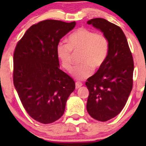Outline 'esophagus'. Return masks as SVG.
<instances>
[{
	"instance_id": "obj_1",
	"label": "esophagus",
	"mask_w": 146,
	"mask_h": 146,
	"mask_svg": "<svg viewBox=\"0 0 146 146\" xmlns=\"http://www.w3.org/2000/svg\"><path fill=\"white\" fill-rule=\"evenodd\" d=\"M82 84L80 82H76V89H78V88H80V87L82 86Z\"/></svg>"
}]
</instances>
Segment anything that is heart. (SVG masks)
<instances>
[{
    "mask_svg": "<svg viewBox=\"0 0 146 146\" xmlns=\"http://www.w3.org/2000/svg\"><path fill=\"white\" fill-rule=\"evenodd\" d=\"M74 53H82L81 65L75 67L71 75L77 80H84L92 75V71L100 69L107 59L109 42L102 34L85 27L76 29L68 38V44L60 42L56 46L57 56L64 69L70 71Z\"/></svg>",
    "mask_w": 146,
    "mask_h": 146,
    "instance_id": "obj_1",
    "label": "heart"
}]
</instances>
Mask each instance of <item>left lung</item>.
<instances>
[{
	"mask_svg": "<svg viewBox=\"0 0 146 146\" xmlns=\"http://www.w3.org/2000/svg\"><path fill=\"white\" fill-rule=\"evenodd\" d=\"M100 30L109 42L107 59L85 82L89 90L87 111L93 119L107 121L121 111L133 88V61L127 39L119 26L103 18L87 22Z\"/></svg>",
	"mask_w": 146,
	"mask_h": 146,
	"instance_id": "8db88e82",
	"label": "left lung"
}]
</instances>
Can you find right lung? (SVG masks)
<instances>
[{
	"instance_id": "add662e5",
	"label": "right lung",
	"mask_w": 146,
	"mask_h": 146,
	"mask_svg": "<svg viewBox=\"0 0 146 146\" xmlns=\"http://www.w3.org/2000/svg\"><path fill=\"white\" fill-rule=\"evenodd\" d=\"M76 22L46 20L33 25L17 44L13 55V82L29 116L50 123L64 114L75 82L59 68L56 46Z\"/></svg>"
}]
</instances>
